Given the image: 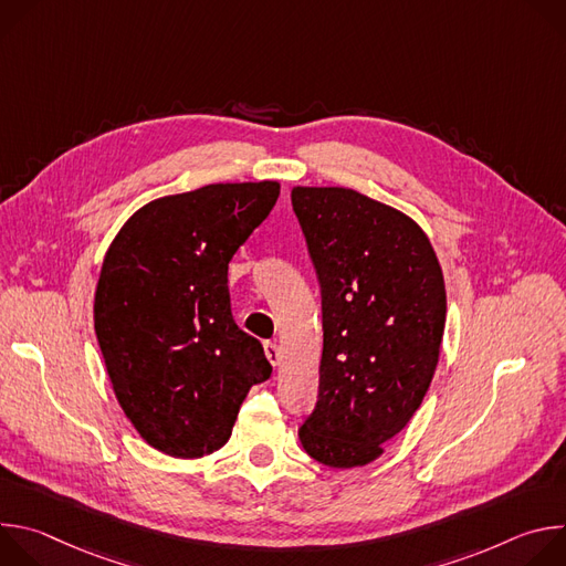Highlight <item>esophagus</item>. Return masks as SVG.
I'll list each match as a JSON object with an SVG mask.
<instances>
[{
    "instance_id": "esophagus-1",
    "label": "esophagus",
    "mask_w": 566,
    "mask_h": 566,
    "mask_svg": "<svg viewBox=\"0 0 566 566\" xmlns=\"http://www.w3.org/2000/svg\"><path fill=\"white\" fill-rule=\"evenodd\" d=\"M264 352H266V358L271 360L273 367H277L282 363V352L275 343H264Z\"/></svg>"
}]
</instances>
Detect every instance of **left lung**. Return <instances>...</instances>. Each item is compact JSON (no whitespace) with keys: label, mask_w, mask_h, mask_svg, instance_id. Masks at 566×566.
<instances>
[{"label":"left lung","mask_w":566,"mask_h":566,"mask_svg":"<svg viewBox=\"0 0 566 566\" xmlns=\"http://www.w3.org/2000/svg\"><path fill=\"white\" fill-rule=\"evenodd\" d=\"M322 295V360L308 457L332 468L382 454L421 408L446 327V284L426 232L349 188H293Z\"/></svg>","instance_id":"obj_1"}]
</instances>
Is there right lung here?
Listing matches in <instances>:
<instances>
[{"label": "right lung", "instance_id": "add662e5", "mask_svg": "<svg viewBox=\"0 0 566 566\" xmlns=\"http://www.w3.org/2000/svg\"><path fill=\"white\" fill-rule=\"evenodd\" d=\"M280 184H212L134 212L105 255L94 327L125 417L156 450L197 459L232 432L273 367L230 311L228 262Z\"/></svg>", "mask_w": 566, "mask_h": 566}]
</instances>
